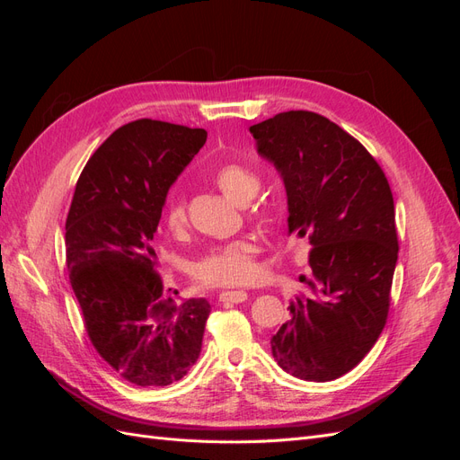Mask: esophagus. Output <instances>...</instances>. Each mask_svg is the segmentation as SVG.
Listing matches in <instances>:
<instances>
[{"label": "esophagus", "mask_w": 460, "mask_h": 460, "mask_svg": "<svg viewBox=\"0 0 460 460\" xmlns=\"http://www.w3.org/2000/svg\"><path fill=\"white\" fill-rule=\"evenodd\" d=\"M222 303H243L247 299V291L243 289H235V291H222L218 296Z\"/></svg>", "instance_id": "esophagus-1"}]
</instances>
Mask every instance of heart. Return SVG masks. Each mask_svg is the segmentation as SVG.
I'll return each mask as SVG.
<instances>
[{"label": "heart", "instance_id": "1", "mask_svg": "<svg viewBox=\"0 0 460 460\" xmlns=\"http://www.w3.org/2000/svg\"><path fill=\"white\" fill-rule=\"evenodd\" d=\"M218 190L235 203H245L255 196L261 180L259 176L240 163H226L218 166L213 174ZM164 226L174 238H184L188 232V211L184 199L172 193L164 205ZM249 218L259 226L272 225V213L267 207H253ZM259 247L252 238H238L228 243H220L193 262L191 276L205 288H230L242 286L252 280L255 274V257Z\"/></svg>", "mask_w": 460, "mask_h": 460}]
</instances>
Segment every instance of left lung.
Listing matches in <instances>:
<instances>
[{"mask_svg":"<svg viewBox=\"0 0 460 460\" xmlns=\"http://www.w3.org/2000/svg\"><path fill=\"white\" fill-rule=\"evenodd\" d=\"M249 130L284 178L289 234L313 245L272 357L296 378L336 380L385 326L399 253L392 188L363 144L313 111H286Z\"/></svg>","mask_w":460,"mask_h":460,"instance_id":"left-lung-1","label":"left lung"}]
</instances>
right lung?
Returning a JSON list of instances; mask_svg holds the SVG:
<instances>
[{"label":"right lung","mask_w":460,"mask_h":460,"mask_svg":"<svg viewBox=\"0 0 460 460\" xmlns=\"http://www.w3.org/2000/svg\"><path fill=\"white\" fill-rule=\"evenodd\" d=\"M205 140L203 128L182 124H124L86 163L68 208V280L88 338L134 385L178 382L201 353L211 305L203 297L176 301L151 240L166 191Z\"/></svg>","instance_id":"obj_1"}]
</instances>
